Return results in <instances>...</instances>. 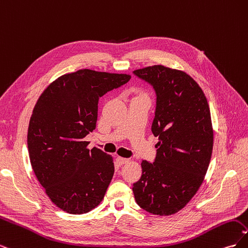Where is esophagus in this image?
I'll use <instances>...</instances> for the list:
<instances>
[{
	"mask_svg": "<svg viewBox=\"0 0 248 248\" xmlns=\"http://www.w3.org/2000/svg\"><path fill=\"white\" fill-rule=\"evenodd\" d=\"M117 162L120 164V166H122V164H125L127 162H129V159L127 158H123V157H117Z\"/></svg>",
	"mask_w": 248,
	"mask_h": 248,
	"instance_id": "obj_1",
	"label": "esophagus"
}]
</instances>
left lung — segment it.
<instances>
[{
    "mask_svg": "<svg viewBox=\"0 0 248 248\" xmlns=\"http://www.w3.org/2000/svg\"><path fill=\"white\" fill-rule=\"evenodd\" d=\"M156 92L152 123L158 137L155 161L141 162L133 184L138 205L155 215H172L194 197L205 179L213 150V127L202 88L186 72L163 65L134 70Z\"/></svg>",
    "mask_w": 248,
    "mask_h": 248,
    "instance_id": "1",
    "label": "left lung"
}]
</instances>
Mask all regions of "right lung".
<instances>
[{
    "label": "right lung",
    "mask_w": 248,
    "mask_h": 248,
    "mask_svg": "<svg viewBox=\"0 0 248 248\" xmlns=\"http://www.w3.org/2000/svg\"><path fill=\"white\" fill-rule=\"evenodd\" d=\"M130 74L80 69L61 76L37 100L28 129L35 176L54 204L69 214L98 206L114 176L112 156L88 149L100 97L126 84Z\"/></svg>",
    "instance_id": "add662e5"
}]
</instances>
